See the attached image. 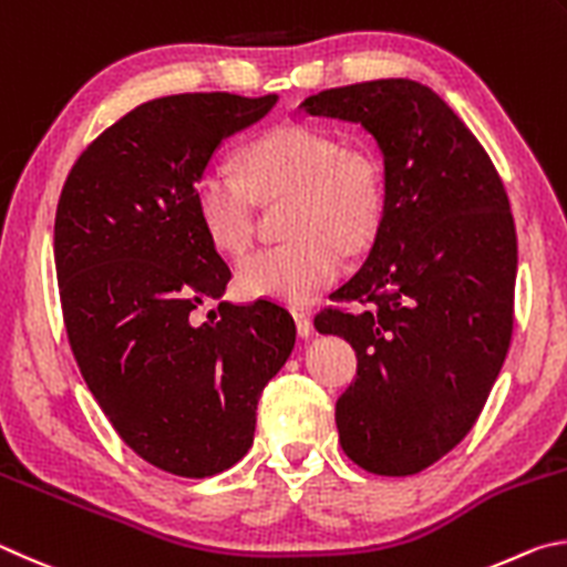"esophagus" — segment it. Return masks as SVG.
Listing matches in <instances>:
<instances>
[{"label": "esophagus", "instance_id": "1", "mask_svg": "<svg viewBox=\"0 0 567 567\" xmlns=\"http://www.w3.org/2000/svg\"><path fill=\"white\" fill-rule=\"evenodd\" d=\"M293 321H296V331H299L301 339H309V336L313 333V321H311V313L306 311H293Z\"/></svg>", "mask_w": 567, "mask_h": 567}]
</instances>
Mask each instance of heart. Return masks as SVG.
<instances>
[{"instance_id": "1", "label": "heart", "mask_w": 567, "mask_h": 567, "mask_svg": "<svg viewBox=\"0 0 567 567\" xmlns=\"http://www.w3.org/2000/svg\"><path fill=\"white\" fill-rule=\"evenodd\" d=\"M244 172L206 166L196 208L218 248L244 254L254 241L256 204L291 196L289 241L258 248L238 261V286L256 299L309 303L343 271V246L369 241L381 216V182L365 154L346 152L329 128L278 124L241 152Z\"/></svg>"}]
</instances>
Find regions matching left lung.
I'll return each instance as SVG.
<instances>
[{"mask_svg": "<svg viewBox=\"0 0 567 567\" xmlns=\"http://www.w3.org/2000/svg\"><path fill=\"white\" fill-rule=\"evenodd\" d=\"M309 116L361 124L383 154L371 254L316 316L343 336L359 373L336 403L343 453L375 475H413L478 421L513 333L518 241L503 182L458 114L413 79L326 89Z\"/></svg>", "mask_w": 567, "mask_h": 567, "instance_id": "1", "label": "left lung"}]
</instances>
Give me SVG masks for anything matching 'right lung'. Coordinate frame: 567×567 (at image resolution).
<instances>
[{
  "label": "right lung",
  "mask_w": 567,
  "mask_h": 567,
  "mask_svg": "<svg viewBox=\"0 0 567 567\" xmlns=\"http://www.w3.org/2000/svg\"><path fill=\"white\" fill-rule=\"evenodd\" d=\"M276 102L152 99L84 148L59 196L54 264L79 371L128 449L182 478L244 458L264 385L296 343L289 311L271 301L194 316L231 278L198 216L196 182L224 138Z\"/></svg>",
  "instance_id": "obj_1"
}]
</instances>
